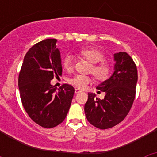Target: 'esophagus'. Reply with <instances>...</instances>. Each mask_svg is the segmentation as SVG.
I'll use <instances>...</instances> for the list:
<instances>
[{
	"mask_svg": "<svg viewBox=\"0 0 157 157\" xmlns=\"http://www.w3.org/2000/svg\"><path fill=\"white\" fill-rule=\"evenodd\" d=\"M79 93H81V90H78V89H75V94H79Z\"/></svg>",
	"mask_w": 157,
	"mask_h": 157,
	"instance_id": "obj_1",
	"label": "esophagus"
}]
</instances>
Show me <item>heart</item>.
I'll use <instances>...</instances> for the list:
<instances>
[{
    "mask_svg": "<svg viewBox=\"0 0 157 157\" xmlns=\"http://www.w3.org/2000/svg\"><path fill=\"white\" fill-rule=\"evenodd\" d=\"M79 56L91 63L90 72L98 80L103 81L107 79L112 72L110 63L104 61L105 54L101 50L95 48H82L78 52ZM63 67L67 71H71L74 67L75 58L72 55H66L63 59ZM91 78L88 75H75L68 80V82L73 86L78 89H84L90 82Z\"/></svg>",
    "mask_w": 157,
    "mask_h": 157,
    "instance_id": "heart-1",
    "label": "heart"
}]
</instances>
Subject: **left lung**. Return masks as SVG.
<instances>
[{"instance_id":"left-lung-1","label":"left lung","mask_w":157,"mask_h":157,"mask_svg":"<svg viewBox=\"0 0 157 157\" xmlns=\"http://www.w3.org/2000/svg\"><path fill=\"white\" fill-rule=\"evenodd\" d=\"M115 71L97 89L105 92L103 100L89 93L85 105L89 123L97 128L105 130L117 125L130 112L136 94L138 70L133 59L125 52L114 54Z\"/></svg>"}]
</instances>
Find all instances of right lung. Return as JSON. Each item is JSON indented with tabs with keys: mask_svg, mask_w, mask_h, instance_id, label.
<instances>
[{
	"mask_svg": "<svg viewBox=\"0 0 157 157\" xmlns=\"http://www.w3.org/2000/svg\"><path fill=\"white\" fill-rule=\"evenodd\" d=\"M56 39L37 43L27 52L19 75L20 98L25 111L34 123L44 128L60 124L70 109L75 89L63 84L57 91L50 84L62 75L60 52Z\"/></svg>",
	"mask_w": 157,
	"mask_h": 157,
	"instance_id": "add662e5",
	"label": "right lung"
}]
</instances>
